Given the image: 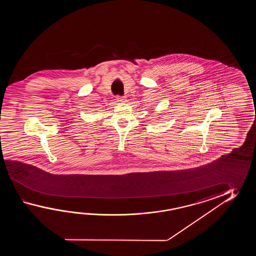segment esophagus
<instances>
[{
  "instance_id": "1",
  "label": "esophagus",
  "mask_w": 256,
  "mask_h": 256,
  "mask_svg": "<svg viewBox=\"0 0 256 256\" xmlns=\"http://www.w3.org/2000/svg\"><path fill=\"white\" fill-rule=\"evenodd\" d=\"M117 102H124V100H126V97H122V96H117Z\"/></svg>"
}]
</instances>
